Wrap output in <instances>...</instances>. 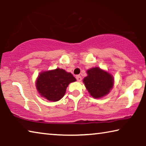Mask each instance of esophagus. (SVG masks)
Wrapping results in <instances>:
<instances>
[{
	"label": "esophagus",
	"instance_id": "esophagus-1",
	"mask_svg": "<svg viewBox=\"0 0 146 146\" xmlns=\"http://www.w3.org/2000/svg\"><path fill=\"white\" fill-rule=\"evenodd\" d=\"M76 80H77V81H78V82H80L81 80H82V76H81L80 75H76Z\"/></svg>",
	"mask_w": 146,
	"mask_h": 146
}]
</instances>
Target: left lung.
<instances>
[{"mask_svg":"<svg viewBox=\"0 0 146 146\" xmlns=\"http://www.w3.org/2000/svg\"><path fill=\"white\" fill-rule=\"evenodd\" d=\"M87 73L83 82L93 98H100L109 93L113 86V78L110 73L99 68H91Z\"/></svg>","mask_w":146,"mask_h":146,"instance_id":"left-lung-1","label":"left lung"}]
</instances>
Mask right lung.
Masks as SVG:
<instances>
[{
    "mask_svg": "<svg viewBox=\"0 0 146 146\" xmlns=\"http://www.w3.org/2000/svg\"><path fill=\"white\" fill-rule=\"evenodd\" d=\"M75 81L76 78L71 73L57 68L40 73L36 86L42 97L56 102L64 97L70 83Z\"/></svg>",
    "mask_w": 146,
    "mask_h": 146,
    "instance_id": "add662e5",
    "label": "right lung"
}]
</instances>
